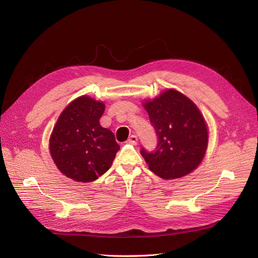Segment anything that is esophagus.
I'll return each mask as SVG.
<instances>
[{
  "mask_svg": "<svg viewBox=\"0 0 258 258\" xmlns=\"http://www.w3.org/2000/svg\"><path fill=\"white\" fill-rule=\"evenodd\" d=\"M127 143L132 144V145H137V143H138V137H137V136H135V135H132V136L128 139Z\"/></svg>",
  "mask_w": 258,
  "mask_h": 258,
  "instance_id": "obj_1",
  "label": "esophagus"
}]
</instances>
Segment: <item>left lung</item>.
<instances>
[{
    "label": "left lung",
    "mask_w": 258,
    "mask_h": 258,
    "mask_svg": "<svg viewBox=\"0 0 258 258\" xmlns=\"http://www.w3.org/2000/svg\"><path fill=\"white\" fill-rule=\"evenodd\" d=\"M158 137L154 151L141 148L148 168L162 178L190 173L204 158L208 129L198 107L181 92L169 89L144 104Z\"/></svg>",
    "instance_id": "obj_1"
}]
</instances>
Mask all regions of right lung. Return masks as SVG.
Listing matches in <instances>:
<instances>
[{
	"instance_id": "right-lung-1",
	"label": "right lung",
	"mask_w": 258,
	"mask_h": 258,
	"mask_svg": "<svg viewBox=\"0 0 258 258\" xmlns=\"http://www.w3.org/2000/svg\"><path fill=\"white\" fill-rule=\"evenodd\" d=\"M105 105L89 97H80L61 113L49 141L51 157L58 169L77 182H92L111 168L119 151L114 134L101 127Z\"/></svg>"
}]
</instances>
